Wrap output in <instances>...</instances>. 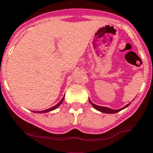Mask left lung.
Instances as JSON below:
<instances>
[{"label":"left lung","instance_id":"1","mask_svg":"<svg viewBox=\"0 0 153 153\" xmlns=\"http://www.w3.org/2000/svg\"><path fill=\"white\" fill-rule=\"evenodd\" d=\"M89 101H90L91 104L92 105V106L94 107L95 109H97V110L100 111V112H102V113H109V114H111V113H118V112H120V110H122V109H123V108H127L128 105H129L131 103H129V104H127V105H125L124 107H123V108H119V109H112V108H108V107H104V106H100V105H97L94 104L93 102H91V101L89 99Z\"/></svg>","mask_w":153,"mask_h":153}]
</instances>
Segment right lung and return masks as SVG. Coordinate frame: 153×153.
<instances>
[{"label":"right lung","instance_id":"obj_1","mask_svg":"<svg viewBox=\"0 0 153 153\" xmlns=\"http://www.w3.org/2000/svg\"><path fill=\"white\" fill-rule=\"evenodd\" d=\"M63 100H64V97H63L62 99V100L60 101V102H59V103H58V104L55 105V106H53V107H51V108H48V109H45V110H43V111H36H36H33V113H48V112H50V111H52V110H54V109H55V108H58V107H59V105H60L62 104V103Z\"/></svg>","mask_w":153,"mask_h":153}]
</instances>
